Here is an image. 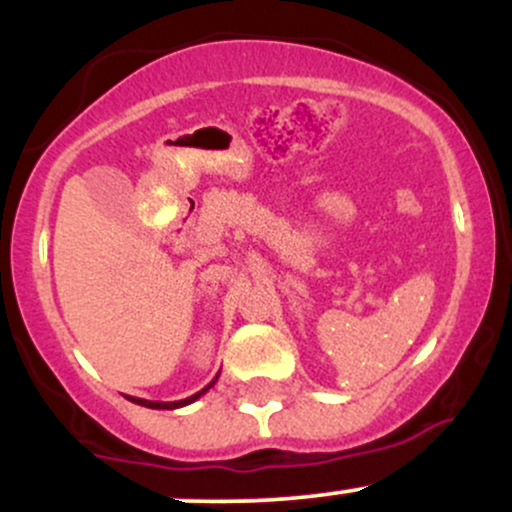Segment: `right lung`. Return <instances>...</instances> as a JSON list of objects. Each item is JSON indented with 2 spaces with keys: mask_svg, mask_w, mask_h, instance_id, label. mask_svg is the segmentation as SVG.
I'll use <instances>...</instances> for the list:
<instances>
[{
  "mask_svg": "<svg viewBox=\"0 0 512 512\" xmlns=\"http://www.w3.org/2000/svg\"><path fill=\"white\" fill-rule=\"evenodd\" d=\"M216 380H219V373H216V378L211 380L207 387H202V390L195 392V395H192V397L178 399V402H151V399H142V397H127V399H129V402H134V404H142V407H146V409H180V407H187V404L197 402V399L202 397L204 392H209V387L216 385Z\"/></svg>",
  "mask_w": 512,
  "mask_h": 512,
  "instance_id": "add662e5",
  "label": "right lung"
}]
</instances>
